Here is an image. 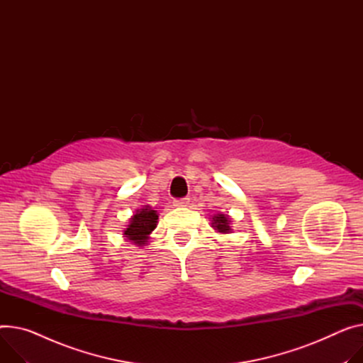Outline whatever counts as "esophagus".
Masks as SVG:
<instances>
[{
  "mask_svg": "<svg viewBox=\"0 0 363 363\" xmlns=\"http://www.w3.org/2000/svg\"><path fill=\"white\" fill-rule=\"evenodd\" d=\"M174 206H177V208H184V206H187L189 203H190V199L189 198H183V199H176L174 202Z\"/></svg>",
  "mask_w": 363,
  "mask_h": 363,
  "instance_id": "1",
  "label": "esophagus"
}]
</instances>
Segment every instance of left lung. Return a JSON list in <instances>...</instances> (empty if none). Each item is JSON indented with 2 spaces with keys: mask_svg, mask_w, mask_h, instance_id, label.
<instances>
[{
  "mask_svg": "<svg viewBox=\"0 0 363 363\" xmlns=\"http://www.w3.org/2000/svg\"><path fill=\"white\" fill-rule=\"evenodd\" d=\"M211 219V227L219 233V234H230L233 233V228H231V219H230V215H225V213H215L212 215Z\"/></svg>",
  "mask_w": 363,
  "mask_h": 363,
  "instance_id": "obj_1",
  "label": "left lung"
}]
</instances>
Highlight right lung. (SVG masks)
<instances>
[{"label":"right lung","instance_id":"obj_1","mask_svg":"<svg viewBox=\"0 0 363 363\" xmlns=\"http://www.w3.org/2000/svg\"><path fill=\"white\" fill-rule=\"evenodd\" d=\"M158 213L150 205L136 209L129 218V224L123 230V238L138 247L148 244L151 233L157 228Z\"/></svg>","mask_w":363,"mask_h":363}]
</instances>
